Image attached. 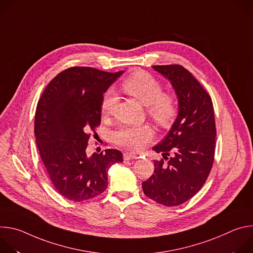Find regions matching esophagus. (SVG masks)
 <instances>
[{
	"label": "esophagus",
	"instance_id": "obj_1",
	"mask_svg": "<svg viewBox=\"0 0 253 253\" xmlns=\"http://www.w3.org/2000/svg\"><path fill=\"white\" fill-rule=\"evenodd\" d=\"M123 158L124 160H133V159H137L138 157L132 153H124Z\"/></svg>",
	"mask_w": 253,
	"mask_h": 253
}]
</instances>
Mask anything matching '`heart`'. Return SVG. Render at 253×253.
Segmentation results:
<instances>
[{
    "instance_id": "heart-1",
    "label": "heart",
    "mask_w": 253,
    "mask_h": 253,
    "mask_svg": "<svg viewBox=\"0 0 253 253\" xmlns=\"http://www.w3.org/2000/svg\"><path fill=\"white\" fill-rule=\"evenodd\" d=\"M123 90L137 99L144 106H147L149 115L161 126H169L176 115L174 99L162 93L161 84L149 73L137 71L122 84ZM116 95L108 91L101 102L103 115H110L116 105ZM154 131L149 125L129 126L125 125L113 134L114 141L119 145L132 151H140L153 138Z\"/></svg>"
}]
</instances>
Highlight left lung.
Wrapping results in <instances>:
<instances>
[{
	"instance_id": "8db88e82",
	"label": "left lung",
	"mask_w": 253,
	"mask_h": 253,
	"mask_svg": "<svg viewBox=\"0 0 253 253\" xmlns=\"http://www.w3.org/2000/svg\"><path fill=\"white\" fill-rule=\"evenodd\" d=\"M152 68L171 83L178 114L169 132L153 147L168 161L154 160V174L142 188L157 203L177 206L200 190L212 168L216 137L213 105L201 84L182 66ZM169 152L173 155L168 159Z\"/></svg>"
}]
</instances>
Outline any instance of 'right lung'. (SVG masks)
<instances>
[{"label":"right lung","instance_id":"add662e5","mask_svg":"<svg viewBox=\"0 0 253 253\" xmlns=\"http://www.w3.org/2000/svg\"><path fill=\"white\" fill-rule=\"evenodd\" d=\"M123 73L69 68L48 84L38 102L34 132L40 156L53 185L69 200L101 194L108 185V169L123 162L116 149L86 154L88 133L101 123L103 95Z\"/></svg>","mask_w":253,"mask_h":253}]
</instances>
